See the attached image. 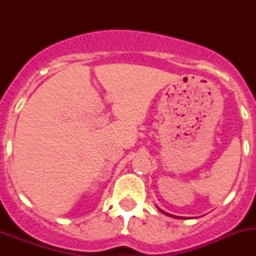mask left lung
<instances>
[{
	"instance_id": "8db88e82",
	"label": "left lung",
	"mask_w": 256,
	"mask_h": 256,
	"mask_svg": "<svg viewBox=\"0 0 256 256\" xmlns=\"http://www.w3.org/2000/svg\"><path fill=\"white\" fill-rule=\"evenodd\" d=\"M160 210V212H164V214H165V216H173V218H178V219H180V216H172V214H168V212H162V209H159Z\"/></svg>"
}]
</instances>
